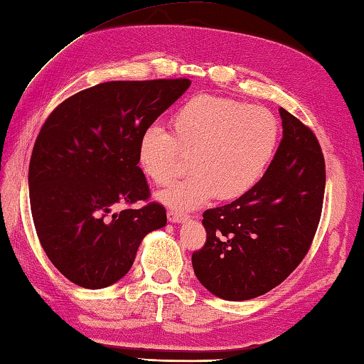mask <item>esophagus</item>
<instances>
[{
  "label": "esophagus",
  "instance_id": "esophagus-1",
  "mask_svg": "<svg viewBox=\"0 0 364 364\" xmlns=\"http://www.w3.org/2000/svg\"><path fill=\"white\" fill-rule=\"evenodd\" d=\"M167 220L170 223H184V221L189 220V216L184 215V213H178V211H168Z\"/></svg>",
  "mask_w": 364,
  "mask_h": 364
}]
</instances>
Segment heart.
<instances>
[{"label": "heart", "mask_w": 364, "mask_h": 364, "mask_svg": "<svg viewBox=\"0 0 364 364\" xmlns=\"http://www.w3.org/2000/svg\"><path fill=\"white\" fill-rule=\"evenodd\" d=\"M171 135L148 127L138 138L136 161L143 175L165 186L184 157L193 176L157 194L173 210H194L210 199L235 200L259 181L279 143V121L262 107L230 98L197 95L175 111Z\"/></svg>", "instance_id": "b5f03b06"}]
</instances>
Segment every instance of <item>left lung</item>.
Segmentation results:
<instances>
[{"instance_id":"obj_1","label":"left lung","mask_w":364,"mask_h":364,"mask_svg":"<svg viewBox=\"0 0 364 364\" xmlns=\"http://www.w3.org/2000/svg\"><path fill=\"white\" fill-rule=\"evenodd\" d=\"M283 138L245 196L203 213L207 242L193 255L202 285L226 301L270 291L307 255L325 196V159L312 130L280 108Z\"/></svg>"}]
</instances>
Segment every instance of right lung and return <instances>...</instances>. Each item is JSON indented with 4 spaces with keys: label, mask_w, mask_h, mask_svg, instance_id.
Masks as SVG:
<instances>
[{
    "label": "right lung",
    "mask_w": 364,
    "mask_h": 364,
    "mask_svg": "<svg viewBox=\"0 0 364 364\" xmlns=\"http://www.w3.org/2000/svg\"><path fill=\"white\" fill-rule=\"evenodd\" d=\"M189 85V79L103 82L70 97L44 122L30 159V207L46 255L70 282L113 285L144 237L167 224L159 203L113 208L149 197L138 138Z\"/></svg>",
    "instance_id": "add662e5"
}]
</instances>
